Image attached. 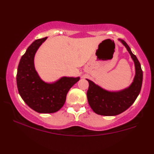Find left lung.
<instances>
[{
  "label": "left lung",
  "mask_w": 154,
  "mask_h": 154,
  "mask_svg": "<svg viewBox=\"0 0 154 154\" xmlns=\"http://www.w3.org/2000/svg\"><path fill=\"white\" fill-rule=\"evenodd\" d=\"M126 47L134 61L135 76L129 87L118 92H110L86 79L89 83L87 92L88 103L94 113L105 116H113L122 113L128 109L136 100L141 90L143 71L137 56L132 54L130 47L124 40L118 39Z\"/></svg>",
  "instance_id": "8db88e82"
}]
</instances>
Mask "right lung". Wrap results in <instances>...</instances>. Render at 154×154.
<instances>
[{
  "mask_svg": "<svg viewBox=\"0 0 154 154\" xmlns=\"http://www.w3.org/2000/svg\"><path fill=\"white\" fill-rule=\"evenodd\" d=\"M47 38L36 39L28 47L20 59L17 72V86L23 100L34 111L51 113L59 111L66 101V94L80 77H62L49 83L36 71L34 59L36 51Z\"/></svg>",
  "mask_w": 154,
  "mask_h": 154,
  "instance_id": "add662e5",
  "label": "right lung"
}]
</instances>
